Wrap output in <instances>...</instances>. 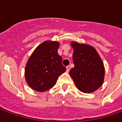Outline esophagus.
<instances>
[{"instance_id": "obj_1", "label": "esophagus", "mask_w": 122, "mask_h": 122, "mask_svg": "<svg viewBox=\"0 0 122 122\" xmlns=\"http://www.w3.org/2000/svg\"><path fill=\"white\" fill-rule=\"evenodd\" d=\"M66 72H69V71H70V69H71V66H67L66 67Z\"/></svg>"}]
</instances>
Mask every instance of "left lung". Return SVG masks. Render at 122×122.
Segmentation results:
<instances>
[{"label":"left lung","instance_id":"1","mask_svg":"<svg viewBox=\"0 0 122 122\" xmlns=\"http://www.w3.org/2000/svg\"><path fill=\"white\" fill-rule=\"evenodd\" d=\"M72 60L74 66L69 74L80 92L90 93L95 92L103 84L105 66L101 57L93 46L72 41Z\"/></svg>","mask_w":122,"mask_h":122}]
</instances>
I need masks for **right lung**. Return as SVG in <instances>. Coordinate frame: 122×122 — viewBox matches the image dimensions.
Masks as SVG:
<instances>
[{
    "label": "right lung",
    "mask_w": 122,
    "mask_h": 122,
    "mask_svg": "<svg viewBox=\"0 0 122 122\" xmlns=\"http://www.w3.org/2000/svg\"><path fill=\"white\" fill-rule=\"evenodd\" d=\"M59 43L47 40L36 48L28 59L25 69V80L29 87L43 92L56 85L58 77L66 71L62 57L57 53Z\"/></svg>",
    "instance_id": "add662e5"
}]
</instances>
